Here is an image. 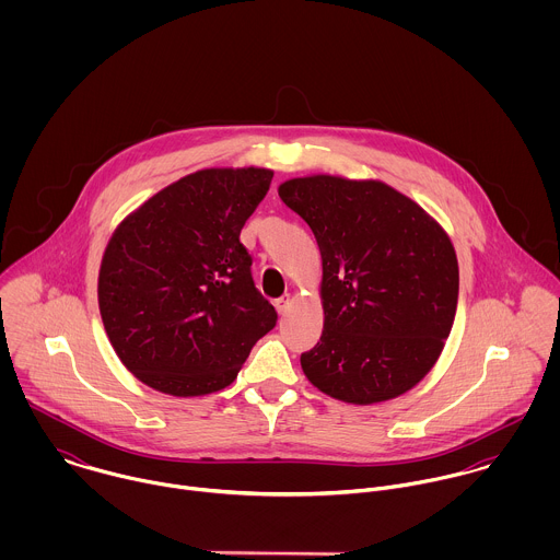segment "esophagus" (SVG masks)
<instances>
[{
	"label": "esophagus",
	"mask_w": 560,
	"mask_h": 560,
	"mask_svg": "<svg viewBox=\"0 0 560 560\" xmlns=\"http://www.w3.org/2000/svg\"><path fill=\"white\" fill-rule=\"evenodd\" d=\"M273 306H276L278 315H284V313L289 311V306H291V295H282L280 300H276V302H273Z\"/></svg>",
	"instance_id": "esophagus-1"
}]
</instances>
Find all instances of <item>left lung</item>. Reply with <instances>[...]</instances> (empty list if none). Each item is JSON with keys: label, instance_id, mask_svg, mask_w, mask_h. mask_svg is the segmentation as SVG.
Masks as SVG:
<instances>
[{"label": "left lung", "instance_id": "8db88e82", "mask_svg": "<svg viewBox=\"0 0 560 560\" xmlns=\"http://www.w3.org/2000/svg\"><path fill=\"white\" fill-rule=\"evenodd\" d=\"M319 243L323 334L302 353L331 399L373 405L411 390L451 334L459 265L446 231L382 180L331 174L278 187Z\"/></svg>", "mask_w": 560, "mask_h": 560}]
</instances>
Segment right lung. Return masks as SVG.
I'll return each instance as SVG.
<instances>
[{"instance_id": "add662e5", "label": "right lung", "mask_w": 560, "mask_h": 560, "mask_svg": "<svg viewBox=\"0 0 560 560\" xmlns=\"http://www.w3.org/2000/svg\"><path fill=\"white\" fill-rule=\"evenodd\" d=\"M273 170L207 167L163 187L112 233L98 269L107 338L142 384L172 397L231 386L278 315L240 241Z\"/></svg>"}]
</instances>
